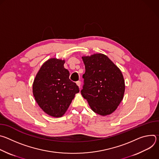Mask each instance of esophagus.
<instances>
[{"label": "esophagus", "mask_w": 159, "mask_h": 159, "mask_svg": "<svg viewBox=\"0 0 159 159\" xmlns=\"http://www.w3.org/2000/svg\"><path fill=\"white\" fill-rule=\"evenodd\" d=\"M76 84H77V85L79 86V88H80V85H81V82H80V81H77V82H76Z\"/></svg>", "instance_id": "34e87169"}]
</instances>
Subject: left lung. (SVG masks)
Instances as JSON below:
<instances>
[{
  "label": "left lung",
  "mask_w": 159,
  "mask_h": 159,
  "mask_svg": "<svg viewBox=\"0 0 159 159\" xmlns=\"http://www.w3.org/2000/svg\"><path fill=\"white\" fill-rule=\"evenodd\" d=\"M85 72L81 94L91 109L106 116L114 112L123 98L125 85L119 68L106 55L96 53L82 57Z\"/></svg>",
  "instance_id": "left-lung-1"
}]
</instances>
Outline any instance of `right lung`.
<instances>
[{
	"instance_id": "obj_1",
	"label": "right lung",
	"mask_w": 159,
	"mask_h": 159,
	"mask_svg": "<svg viewBox=\"0 0 159 159\" xmlns=\"http://www.w3.org/2000/svg\"><path fill=\"white\" fill-rule=\"evenodd\" d=\"M64 63V60H48L40 68L33 84L36 102L45 113L55 118L65 114L79 92L77 84L70 80V73Z\"/></svg>"
}]
</instances>
